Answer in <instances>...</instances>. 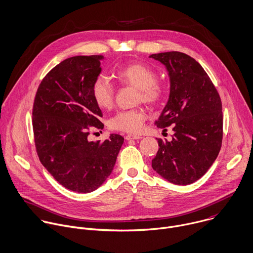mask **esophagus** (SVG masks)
Masks as SVG:
<instances>
[{"instance_id": "34e87169", "label": "esophagus", "mask_w": 253, "mask_h": 253, "mask_svg": "<svg viewBox=\"0 0 253 253\" xmlns=\"http://www.w3.org/2000/svg\"><path fill=\"white\" fill-rule=\"evenodd\" d=\"M142 137L139 136V135H135V134H128L126 135L125 139L126 140H138V139H141Z\"/></svg>"}]
</instances>
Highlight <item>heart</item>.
I'll return each instance as SVG.
<instances>
[{
    "mask_svg": "<svg viewBox=\"0 0 253 253\" xmlns=\"http://www.w3.org/2000/svg\"><path fill=\"white\" fill-rule=\"evenodd\" d=\"M116 77L122 84L137 88V101L150 105L159 103L165 95L163 84L156 80L157 73L150 66L133 62L116 71ZM92 97L95 103L102 109H109L114 103L115 89L113 84L104 76L95 78L91 87ZM147 114L142 108L122 110L117 112L109 121V127L127 133H138L142 130Z\"/></svg>",
    "mask_w": 253,
    "mask_h": 253,
    "instance_id": "1",
    "label": "heart"
}]
</instances>
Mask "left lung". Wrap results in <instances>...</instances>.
Returning <instances> with one entry per match:
<instances>
[{
    "label": "left lung",
    "instance_id": "obj_1",
    "mask_svg": "<svg viewBox=\"0 0 253 253\" xmlns=\"http://www.w3.org/2000/svg\"><path fill=\"white\" fill-rule=\"evenodd\" d=\"M165 65L170 95L157 127L172 126L171 141L158 139L153 170L175 185H190L202 178L215 161L222 141L221 100L202 65L180 51L151 54Z\"/></svg>",
    "mask_w": 253,
    "mask_h": 253
}]
</instances>
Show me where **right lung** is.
<instances>
[{"label":"right lung","mask_w":253,"mask_h":253,"mask_svg":"<svg viewBox=\"0 0 253 253\" xmlns=\"http://www.w3.org/2000/svg\"><path fill=\"white\" fill-rule=\"evenodd\" d=\"M103 58L78 55L64 59L44 76L34 102L33 128L40 161L61 186L77 193L93 192L106 181L124 142L118 134L104 142L87 139L89 126H104L91 93Z\"/></svg>","instance_id":"obj_1"}]
</instances>
